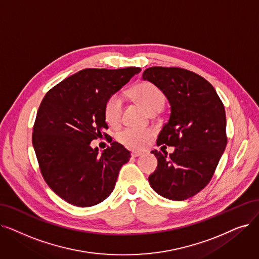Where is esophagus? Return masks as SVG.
Returning <instances> with one entry per match:
<instances>
[{"instance_id": "esophagus-1", "label": "esophagus", "mask_w": 259, "mask_h": 259, "mask_svg": "<svg viewBox=\"0 0 259 259\" xmlns=\"http://www.w3.org/2000/svg\"><path fill=\"white\" fill-rule=\"evenodd\" d=\"M142 154H143V153L140 152V151H132V153H131L132 157H138V156H141Z\"/></svg>"}]
</instances>
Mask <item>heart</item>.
Here are the masks:
<instances>
[{
  "label": "heart",
  "mask_w": 259,
  "mask_h": 259,
  "mask_svg": "<svg viewBox=\"0 0 259 259\" xmlns=\"http://www.w3.org/2000/svg\"><path fill=\"white\" fill-rule=\"evenodd\" d=\"M132 97L140 103L149 113L161 111L164 106V95L161 90L150 82H141L131 90ZM122 98L119 94H112L106 100L104 114L111 126H117L121 118ZM153 136L148 128H123L115 134L116 141L130 149H141Z\"/></svg>",
  "instance_id": "obj_1"
}]
</instances>
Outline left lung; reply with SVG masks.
<instances>
[{
	"label": "left lung",
	"mask_w": 259,
	"mask_h": 259,
	"mask_svg": "<svg viewBox=\"0 0 259 259\" xmlns=\"http://www.w3.org/2000/svg\"><path fill=\"white\" fill-rule=\"evenodd\" d=\"M143 79L159 88L170 104L169 119L156 144L176 147L169 155L151 151L157 167L149 184L164 198L186 200L209 183L226 149V110L213 87L194 72L152 66L144 71Z\"/></svg>",
	"instance_id": "1"
}]
</instances>
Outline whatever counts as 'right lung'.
<instances>
[{
    "instance_id": "1",
    "label": "right lung",
    "mask_w": 259,
    "mask_h": 259,
    "mask_svg": "<svg viewBox=\"0 0 259 259\" xmlns=\"http://www.w3.org/2000/svg\"><path fill=\"white\" fill-rule=\"evenodd\" d=\"M140 72L137 66L85 69L56 84L42 99L32 146L44 181L67 203L93 206L113 192L130 151L113 142L99 154L90 144L108 129L104 114L108 97Z\"/></svg>"
}]
</instances>
